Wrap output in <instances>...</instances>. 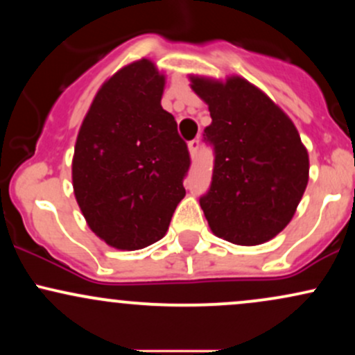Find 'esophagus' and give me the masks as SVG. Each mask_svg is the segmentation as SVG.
<instances>
[{"mask_svg":"<svg viewBox=\"0 0 355 355\" xmlns=\"http://www.w3.org/2000/svg\"><path fill=\"white\" fill-rule=\"evenodd\" d=\"M198 146H200V141H198V140H191V141H190V144H189L190 157H197Z\"/></svg>","mask_w":355,"mask_h":355,"instance_id":"obj_1","label":"esophagus"}]
</instances>
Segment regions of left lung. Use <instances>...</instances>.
I'll return each mask as SVG.
<instances>
[{
	"label": "left lung",
	"mask_w": 355,
	"mask_h": 355,
	"mask_svg": "<svg viewBox=\"0 0 355 355\" xmlns=\"http://www.w3.org/2000/svg\"><path fill=\"white\" fill-rule=\"evenodd\" d=\"M209 105L205 140L215 165L200 198L211 232L235 245H260L288 225L309 182V153L294 121L242 76L190 75Z\"/></svg>",
	"instance_id": "obj_1"
}]
</instances>
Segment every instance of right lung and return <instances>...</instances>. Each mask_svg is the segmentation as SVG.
I'll return each mask as SVG.
<instances>
[{
    "mask_svg": "<svg viewBox=\"0 0 355 355\" xmlns=\"http://www.w3.org/2000/svg\"><path fill=\"white\" fill-rule=\"evenodd\" d=\"M165 75L148 58L101 85L76 137L73 191L88 227L110 247L140 250L164 239L185 197L187 144L162 108Z\"/></svg>",
    "mask_w": 355,
    "mask_h": 355,
    "instance_id": "obj_1",
    "label": "right lung"
}]
</instances>
